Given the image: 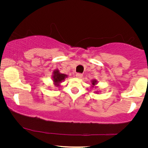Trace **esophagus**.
Wrapping results in <instances>:
<instances>
[{
	"label": "esophagus",
	"mask_w": 148,
	"mask_h": 148,
	"mask_svg": "<svg viewBox=\"0 0 148 148\" xmlns=\"http://www.w3.org/2000/svg\"><path fill=\"white\" fill-rule=\"evenodd\" d=\"M76 77H77V78L81 79V78L83 77V75H82V73H77V74H76Z\"/></svg>",
	"instance_id": "34e87169"
}]
</instances>
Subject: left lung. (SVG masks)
Wrapping results in <instances>:
<instances>
[{"instance_id":"8db88e82","label":"left lung","mask_w":148,"mask_h":148,"mask_svg":"<svg viewBox=\"0 0 148 148\" xmlns=\"http://www.w3.org/2000/svg\"><path fill=\"white\" fill-rule=\"evenodd\" d=\"M96 81L93 80V81H92V84H93V85H94V84H95V83H96Z\"/></svg>"}]
</instances>
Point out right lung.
Masks as SVG:
<instances>
[{"instance_id":"obj_1","label":"right lung","mask_w":148,"mask_h":148,"mask_svg":"<svg viewBox=\"0 0 148 148\" xmlns=\"http://www.w3.org/2000/svg\"><path fill=\"white\" fill-rule=\"evenodd\" d=\"M53 73H54V75H53L54 82H55L56 86H58V84H59L60 82H61L62 81H63L66 76V75L64 74L60 73L58 70L54 71Z\"/></svg>"}]
</instances>
